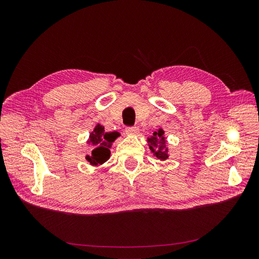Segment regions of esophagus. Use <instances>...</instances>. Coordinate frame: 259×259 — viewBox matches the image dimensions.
I'll return each instance as SVG.
<instances>
[{"label": "esophagus", "instance_id": "34e87169", "mask_svg": "<svg viewBox=\"0 0 259 259\" xmlns=\"http://www.w3.org/2000/svg\"><path fill=\"white\" fill-rule=\"evenodd\" d=\"M138 127L137 126H128L125 128V133H126L127 135H136L138 133Z\"/></svg>", "mask_w": 259, "mask_h": 259}]
</instances>
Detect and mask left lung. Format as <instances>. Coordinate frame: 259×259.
Instances as JSON below:
<instances>
[{"instance_id":"8db88e82","label":"left lung","mask_w":259,"mask_h":259,"mask_svg":"<svg viewBox=\"0 0 259 259\" xmlns=\"http://www.w3.org/2000/svg\"><path fill=\"white\" fill-rule=\"evenodd\" d=\"M148 145L158 159L166 160L168 158L166 139L164 137V131L162 128L154 132L153 135L148 138Z\"/></svg>"}]
</instances>
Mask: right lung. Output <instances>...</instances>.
Segmentation results:
<instances>
[{"label":"right lung","mask_w":259,"mask_h":259,"mask_svg":"<svg viewBox=\"0 0 259 259\" xmlns=\"http://www.w3.org/2000/svg\"><path fill=\"white\" fill-rule=\"evenodd\" d=\"M117 136H119L117 132L107 133L105 132L104 126L97 124L90 135L89 143L92 144L93 150L91 155H86V160L92 165H99V164H104L106 161H108L111 154V145Z\"/></svg>","instance_id":"add662e5"}]
</instances>
